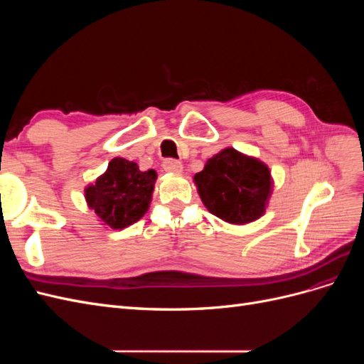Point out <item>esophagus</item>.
<instances>
[{
	"label": "esophagus",
	"mask_w": 364,
	"mask_h": 364,
	"mask_svg": "<svg viewBox=\"0 0 364 364\" xmlns=\"http://www.w3.org/2000/svg\"><path fill=\"white\" fill-rule=\"evenodd\" d=\"M162 167L165 171H168V173H181L183 168L182 162L176 161V159H165L162 162Z\"/></svg>",
	"instance_id": "34e87169"
}]
</instances>
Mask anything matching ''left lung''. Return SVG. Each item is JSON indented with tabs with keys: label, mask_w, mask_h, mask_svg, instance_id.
I'll list each match as a JSON object with an SVG mask.
<instances>
[{
	"label": "left lung",
	"mask_w": 364,
	"mask_h": 364,
	"mask_svg": "<svg viewBox=\"0 0 364 364\" xmlns=\"http://www.w3.org/2000/svg\"><path fill=\"white\" fill-rule=\"evenodd\" d=\"M194 182L208 211L234 225L259 218L272 194L267 165L232 147L209 158Z\"/></svg>",
	"instance_id": "left-lung-1"
}]
</instances>
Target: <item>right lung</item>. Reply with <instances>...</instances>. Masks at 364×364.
<instances>
[{
	"mask_svg": "<svg viewBox=\"0 0 364 364\" xmlns=\"http://www.w3.org/2000/svg\"><path fill=\"white\" fill-rule=\"evenodd\" d=\"M156 178L155 170L141 171L138 164L114 158L106 173L85 188L86 202L105 225L127 228L147 213Z\"/></svg>",
	"mask_w": 364,
	"mask_h": 364,
	"instance_id": "1",
	"label": "right lung"
}]
</instances>
